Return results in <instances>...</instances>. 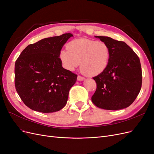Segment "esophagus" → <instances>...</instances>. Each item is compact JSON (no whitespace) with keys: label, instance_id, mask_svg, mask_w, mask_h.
<instances>
[{"label":"esophagus","instance_id":"1","mask_svg":"<svg viewBox=\"0 0 154 154\" xmlns=\"http://www.w3.org/2000/svg\"><path fill=\"white\" fill-rule=\"evenodd\" d=\"M77 79H78V81H83V80H85V78L84 77H82L81 76H78Z\"/></svg>","mask_w":154,"mask_h":154}]
</instances>
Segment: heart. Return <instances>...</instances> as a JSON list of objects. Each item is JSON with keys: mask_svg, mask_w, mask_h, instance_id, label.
Segmentation results:
<instances>
[{"mask_svg": "<svg viewBox=\"0 0 154 154\" xmlns=\"http://www.w3.org/2000/svg\"><path fill=\"white\" fill-rule=\"evenodd\" d=\"M110 49L103 42L87 38L73 40L67 45V49L60 53V59L63 67L72 71L81 63V71L88 76H95L103 72L108 66Z\"/></svg>", "mask_w": 154, "mask_h": 154, "instance_id": "b5f03b06", "label": "heart"}]
</instances>
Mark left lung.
I'll use <instances>...</instances> for the list:
<instances>
[{
	"instance_id": "8db88e82",
	"label": "left lung",
	"mask_w": 154,
	"mask_h": 154,
	"mask_svg": "<svg viewBox=\"0 0 154 154\" xmlns=\"http://www.w3.org/2000/svg\"><path fill=\"white\" fill-rule=\"evenodd\" d=\"M108 45L110 58L105 71L93 79L97 88L91 97L99 108L116 110L129 106L140 92L142 71L140 60L124 42L96 36Z\"/></svg>"
}]
</instances>
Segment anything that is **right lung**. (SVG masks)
<instances>
[{"label": "right lung", "mask_w": 154, "mask_h": 154, "mask_svg": "<svg viewBox=\"0 0 154 154\" xmlns=\"http://www.w3.org/2000/svg\"><path fill=\"white\" fill-rule=\"evenodd\" d=\"M72 36L66 33L40 40L27 45L16 60V91L29 109L50 113L66 106L77 75L62 67L60 53Z\"/></svg>", "instance_id": "1"}]
</instances>
